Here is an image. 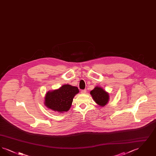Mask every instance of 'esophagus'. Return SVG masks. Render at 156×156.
I'll return each instance as SVG.
<instances>
[{"label": "esophagus", "instance_id": "esophagus-1", "mask_svg": "<svg viewBox=\"0 0 156 156\" xmlns=\"http://www.w3.org/2000/svg\"><path fill=\"white\" fill-rule=\"evenodd\" d=\"M86 92H87V90L86 89L82 90L81 91V93L82 94H86Z\"/></svg>", "mask_w": 156, "mask_h": 156}]
</instances>
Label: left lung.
<instances>
[{
  "label": "left lung",
  "instance_id": "1",
  "mask_svg": "<svg viewBox=\"0 0 156 156\" xmlns=\"http://www.w3.org/2000/svg\"><path fill=\"white\" fill-rule=\"evenodd\" d=\"M95 102L101 106H104L109 101V94L101 87H95L90 92Z\"/></svg>",
  "mask_w": 156,
  "mask_h": 156
}]
</instances>
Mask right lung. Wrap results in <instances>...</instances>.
Returning <instances> with one entry per match:
<instances>
[{
  "label": "right lung",
  "instance_id": "obj_1",
  "mask_svg": "<svg viewBox=\"0 0 156 156\" xmlns=\"http://www.w3.org/2000/svg\"><path fill=\"white\" fill-rule=\"evenodd\" d=\"M79 92L76 87L64 85L60 88L48 92L45 97V105L54 111L67 112L69 109L75 95Z\"/></svg>",
  "mask_w": 156,
  "mask_h": 156
}]
</instances>
